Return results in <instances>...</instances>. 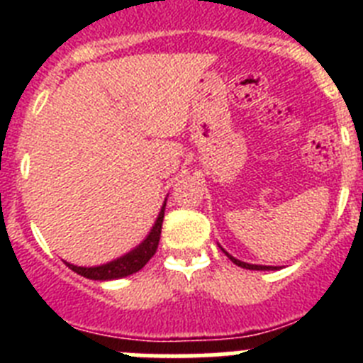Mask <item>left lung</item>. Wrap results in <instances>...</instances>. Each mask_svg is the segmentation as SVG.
<instances>
[{
  "instance_id": "obj_1",
  "label": "left lung",
  "mask_w": 363,
  "mask_h": 363,
  "mask_svg": "<svg viewBox=\"0 0 363 363\" xmlns=\"http://www.w3.org/2000/svg\"><path fill=\"white\" fill-rule=\"evenodd\" d=\"M221 251L225 252V255H227V258H229L230 262H233V264H236V265H238V267H243V269H251V271H274V269H277V267H269V265H255V264H247V262H242V259L234 258V256H233V255H229V252H227L225 249H221Z\"/></svg>"
}]
</instances>
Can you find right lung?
Listing matches in <instances>:
<instances>
[{
  "instance_id": "add662e5",
  "label": "right lung",
  "mask_w": 363,
  "mask_h": 363,
  "mask_svg": "<svg viewBox=\"0 0 363 363\" xmlns=\"http://www.w3.org/2000/svg\"><path fill=\"white\" fill-rule=\"evenodd\" d=\"M165 205L167 198L163 201L162 209H160L158 218L154 221L152 229L149 230V234L145 236L140 245H136L133 251H129L127 255L120 256V258L112 259L108 264L104 265H94V267H79V265H74L65 262L67 267L72 269L74 272L82 274L83 278H89V280L96 281H107V280H120V278L129 277V274H134L140 269L145 267V264L154 256L156 249H158L160 242V234H162V223H163V214H165Z\"/></svg>"
}]
</instances>
